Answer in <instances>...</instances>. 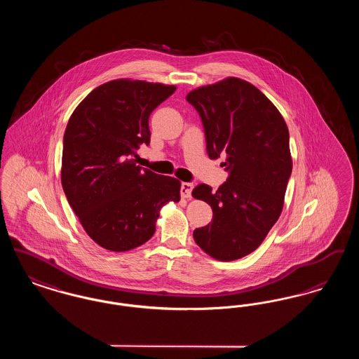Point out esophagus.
I'll return each mask as SVG.
<instances>
[{"label": "esophagus", "mask_w": 359, "mask_h": 359, "mask_svg": "<svg viewBox=\"0 0 359 359\" xmlns=\"http://www.w3.org/2000/svg\"><path fill=\"white\" fill-rule=\"evenodd\" d=\"M192 189H194V184L192 183H182V187H180V194L183 198H191V194H192Z\"/></svg>", "instance_id": "esophagus-1"}]
</instances>
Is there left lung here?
Here are the masks:
<instances>
[{
    "label": "left lung",
    "mask_w": 359,
    "mask_h": 359,
    "mask_svg": "<svg viewBox=\"0 0 359 359\" xmlns=\"http://www.w3.org/2000/svg\"><path fill=\"white\" fill-rule=\"evenodd\" d=\"M201 116L210 158L226 157L227 180L192 196L211 205L212 221L194 230L208 256L233 261L250 255L277 222L292 173L287 123L257 87L238 78L192 90L186 97Z\"/></svg>",
    "instance_id": "1"
}]
</instances>
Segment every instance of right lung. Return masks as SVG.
<instances>
[{
    "label": "right lung",
    "instance_id": "1",
    "mask_svg": "<svg viewBox=\"0 0 359 359\" xmlns=\"http://www.w3.org/2000/svg\"><path fill=\"white\" fill-rule=\"evenodd\" d=\"M175 86L117 79L94 88L69 117L62 186L95 243L126 252L152 238L160 208L180 201V182L137 165L151 141L149 116Z\"/></svg>",
    "mask_w": 359,
    "mask_h": 359
}]
</instances>
